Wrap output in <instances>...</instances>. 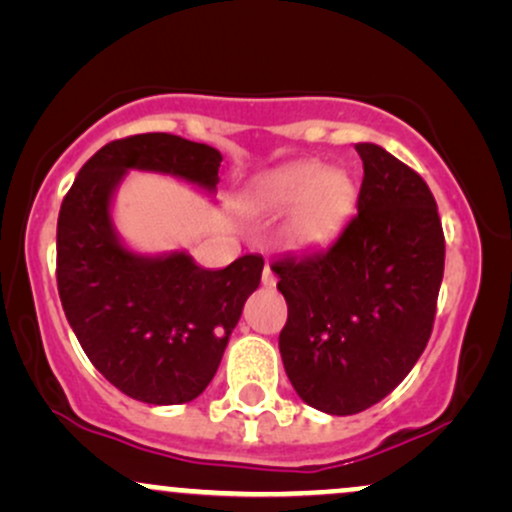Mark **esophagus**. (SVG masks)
<instances>
[{"mask_svg": "<svg viewBox=\"0 0 512 512\" xmlns=\"http://www.w3.org/2000/svg\"><path fill=\"white\" fill-rule=\"evenodd\" d=\"M262 286H267V289H272V286H276V274L272 272V269H269V264H267V267H264V272H262Z\"/></svg>", "mask_w": 512, "mask_h": 512, "instance_id": "1", "label": "esophagus"}]
</instances>
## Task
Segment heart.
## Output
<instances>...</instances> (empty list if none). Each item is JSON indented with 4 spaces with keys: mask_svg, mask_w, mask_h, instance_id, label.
<instances>
[{
    "mask_svg": "<svg viewBox=\"0 0 512 512\" xmlns=\"http://www.w3.org/2000/svg\"><path fill=\"white\" fill-rule=\"evenodd\" d=\"M354 182L344 170H322L303 161L274 170L260 185V204L269 211L291 209L289 236L293 243H320L330 238L354 204Z\"/></svg>",
    "mask_w": 512,
    "mask_h": 512,
    "instance_id": "b5f03b06",
    "label": "heart"
}]
</instances>
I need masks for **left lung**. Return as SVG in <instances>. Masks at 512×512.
Segmentation results:
<instances>
[{"label":"left lung","instance_id":"left-lung-1","mask_svg":"<svg viewBox=\"0 0 512 512\" xmlns=\"http://www.w3.org/2000/svg\"><path fill=\"white\" fill-rule=\"evenodd\" d=\"M356 214L327 250L272 262L289 305L279 351L310 407L349 416L407 378L436 320L445 236L426 180L375 144H356Z\"/></svg>","mask_w":512,"mask_h":512}]
</instances>
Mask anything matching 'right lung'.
Listing matches in <instances>:
<instances>
[{"label": "right lung", "instance_id": "obj_1", "mask_svg": "<svg viewBox=\"0 0 512 512\" xmlns=\"http://www.w3.org/2000/svg\"><path fill=\"white\" fill-rule=\"evenodd\" d=\"M221 154L166 132L115 139L96 151L62 199L57 291L88 361L108 383L146 404H185L219 368L264 260L197 267L185 252L132 255L115 238L110 197L125 170H161L214 190Z\"/></svg>", "mask_w": 512, "mask_h": 512}]
</instances>
